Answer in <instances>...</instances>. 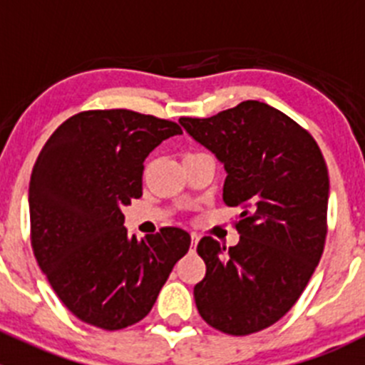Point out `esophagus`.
<instances>
[{
    "instance_id": "obj_1",
    "label": "esophagus",
    "mask_w": 365,
    "mask_h": 365,
    "mask_svg": "<svg viewBox=\"0 0 365 365\" xmlns=\"http://www.w3.org/2000/svg\"><path fill=\"white\" fill-rule=\"evenodd\" d=\"M190 240H192V247H190V249L194 251V249H196V245H197V242H200V237H197L196 233H192V235H190Z\"/></svg>"
}]
</instances>
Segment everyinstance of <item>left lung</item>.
<instances>
[{
	"label": "left lung",
	"mask_w": 365,
	"mask_h": 365,
	"mask_svg": "<svg viewBox=\"0 0 365 365\" xmlns=\"http://www.w3.org/2000/svg\"><path fill=\"white\" fill-rule=\"evenodd\" d=\"M224 164L222 200L240 208V242L203 237L206 275L194 286L201 318L230 336L268 329L295 305L327 238L329 169L318 143L279 109L240 102L210 118H180Z\"/></svg>",
	"instance_id": "1"
}]
</instances>
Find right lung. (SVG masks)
I'll return each mask as SVG.
<instances>
[{
    "label": "right lung",
    "mask_w": 365,
    "mask_h": 365,
    "mask_svg": "<svg viewBox=\"0 0 365 365\" xmlns=\"http://www.w3.org/2000/svg\"><path fill=\"white\" fill-rule=\"evenodd\" d=\"M178 123L130 109H91L65 120L29 180L36 263L76 318L104 330L141 322L190 235L162 227L128 237L121 208L143 196L145 159Z\"/></svg>",
    "instance_id": "add662e5"
}]
</instances>
